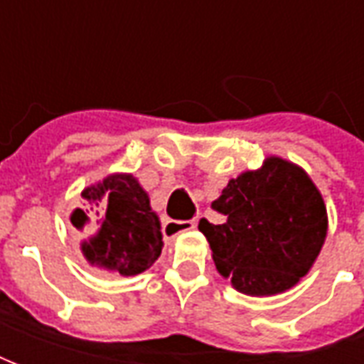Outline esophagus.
Listing matches in <instances>:
<instances>
[{
  "instance_id": "1",
  "label": "esophagus",
  "mask_w": 364,
  "mask_h": 364,
  "mask_svg": "<svg viewBox=\"0 0 364 364\" xmlns=\"http://www.w3.org/2000/svg\"><path fill=\"white\" fill-rule=\"evenodd\" d=\"M197 226L195 220H167L164 224V236L166 237H175L183 234V232H189Z\"/></svg>"
}]
</instances>
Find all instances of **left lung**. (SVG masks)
<instances>
[{"instance_id": "8db88e82", "label": "left lung", "mask_w": 364, "mask_h": 364, "mask_svg": "<svg viewBox=\"0 0 364 364\" xmlns=\"http://www.w3.org/2000/svg\"><path fill=\"white\" fill-rule=\"evenodd\" d=\"M224 224L198 222L218 273L250 296L292 289L320 255L328 210L310 175L269 156L259 169L230 179L213 203Z\"/></svg>"}]
</instances>
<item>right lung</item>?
I'll return each mask as SVG.
<instances>
[{
    "label": "right lung",
    "instance_id": "obj_1",
    "mask_svg": "<svg viewBox=\"0 0 364 364\" xmlns=\"http://www.w3.org/2000/svg\"><path fill=\"white\" fill-rule=\"evenodd\" d=\"M82 197L91 210H105L95 232L82 242V253L90 265L134 277L156 263L164 247L161 222L134 175H107L103 181L85 187ZM70 220L75 228L83 230L90 224V216L75 208Z\"/></svg>",
    "mask_w": 364,
    "mask_h": 364
}]
</instances>
